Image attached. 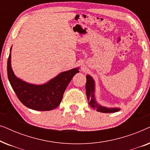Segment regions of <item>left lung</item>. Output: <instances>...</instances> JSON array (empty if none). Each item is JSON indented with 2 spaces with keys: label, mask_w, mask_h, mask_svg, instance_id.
I'll list each match as a JSON object with an SVG mask.
<instances>
[{
  "label": "left lung",
  "mask_w": 150,
  "mask_h": 150,
  "mask_svg": "<svg viewBox=\"0 0 150 150\" xmlns=\"http://www.w3.org/2000/svg\"><path fill=\"white\" fill-rule=\"evenodd\" d=\"M86 94L87 96L88 103L91 107L97 110L98 112H104V113H110V112H115L120 110V108H107L105 106L100 105L96 100L95 97V81L91 76L87 75V83L85 85Z\"/></svg>",
  "instance_id": "obj_1"
}]
</instances>
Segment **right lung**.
I'll return each instance as SVG.
<instances>
[{
	"instance_id": "right-lung-1",
	"label": "right lung",
	"mask_w": 150,
	"mask_h": 150,
	"mask_svg": "<svg viewBox=\"0 0 150 150\" xmlns=\"http://www.w3.org/2000/svg\"><path fill=\"white\" fill-rule=\"evenodd\" d=\"M11 50L7 61V76L9 83L20 101L26 107L35 110H51L57 108L62 100L63 93L79 67L63 71L43 85H33L18 79L11 65Z\"/></svg>"
}]
</instances>
